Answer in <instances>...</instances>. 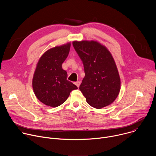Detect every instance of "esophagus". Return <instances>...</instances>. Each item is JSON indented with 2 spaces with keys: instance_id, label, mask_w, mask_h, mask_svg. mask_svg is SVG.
Here are the masks:
<instances>
[{
  "instance_id": "esophagus-1",
  "label": "esophagus",
  "mask_w": 156,
  "mask_h": 156,
  "mask_svg": "<svg viewBox=\"0 0 156 156\" xmlns=\"http://www.w3.org/2000/svg\"><path fill=\"white\" fill-rule=\"evenodd\" d=\"M74 83H75V84L78 87H79L80 84V81H76V82H75Z\"/></svg>"
}]
</instances>
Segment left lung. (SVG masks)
Wrapping results in <instances>:
<instances>
[{
	"mask_svg": "<svg viewBox=\"0 0 156 156\" xmlns=\"http://www.w3.org/2000/svg\"><path fill=\"white\" fill-rule=\"evenodd\" d=\"M85 76L80 90L91 106L101 108L112 104L120 90V79L115 61L105 47L96 41H74Z\"/></svg>",
	"mask_w": 156,
	"mask_h": 156,
	"instance_id": "obj_1",
	"label": "left lung"
}]
</instances>
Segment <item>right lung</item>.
<instances>
[{
	"mask_svg": "<svg viewBox=\"0 0 156 156\" xmlns=\"http://www.w3.org/2000/svg\"><path fill=\"white\" fill-rule=\"evenodd\" d=\"M70 44L52 48L40 58L33 79L37 98L43 104L55 107L66 101L70 93L78 87L67 80V73L62 68L67 57Z\"/></svg>",
	"mask_w": 156,
	"mask_h": 156,
	"instance_id": "add662e5",
	"label": "right lung"
}]
</instances>
